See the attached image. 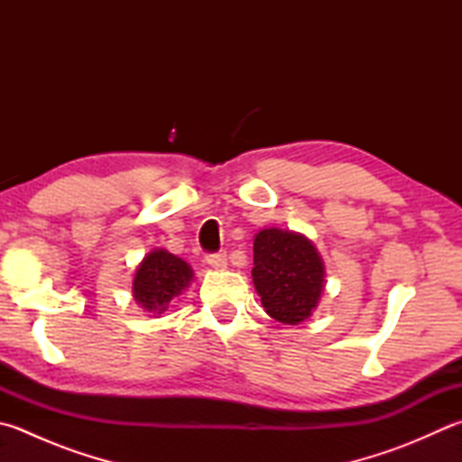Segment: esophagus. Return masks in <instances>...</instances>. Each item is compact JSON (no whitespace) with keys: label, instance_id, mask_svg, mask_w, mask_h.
<instances>
[{"label":"esophagus","instance_id":"obj_1","mask_svg":"<svg viewBox=\"0 0 462 462\" xmlns=\"http://www.w3.org/2000/svg\"><path fill=\"white\" fill-rule=\"evenodd\" d=\"M207 263L215 269H225L227 267V254H215L207 255Z\"/></svg>","mask_w":462,"mask_h":462}]
</instances>
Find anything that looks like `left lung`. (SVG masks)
Listing matches in <instances>:
<instances>
[{"label": "left lung", "mask_w": 462, "mask_h": 462, "mask_svg": "<svg viewBox=\"0 0 462 462\" xmlns=\"http://www.w3.org/2000/svg\"><path fill=\"white\" fill-rule=\"evenodd\" d=\"M254 285L267 316L285 326L311 318L326 290V265L303 233L267 227L254 239Z\"/></svg>", "instance_id": "left-lung-1"}]
</instances>
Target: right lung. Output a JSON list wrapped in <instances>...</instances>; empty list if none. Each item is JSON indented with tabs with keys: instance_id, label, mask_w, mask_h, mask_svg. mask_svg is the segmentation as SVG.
<instances>
[{
	"instance_id": "right-lung-1",
	"label": "right lung",
	"mask_w": 462,
	"mask_h": 462,
	"mask_svg": "<svg viewBox=\"0 0 462 462\" xmlns=\"http://www.w3.org/2000/svg\"><path fill=\"white\" fill-rule=\"evenodd\" d=\"M195 272L185 259L156 247L143 257L133 277V298L151 318H161L171 301L187 291Z\"/></svg>"
}]
</instances>
